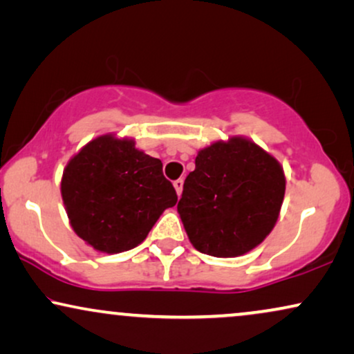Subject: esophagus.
<instances>
[{"label":"esophagus","mask_w":354,"mask_h":354,"mask_svg":"<svg viewBox=\"0 0 354 354\" xmlns=\"http://www.w3.org/2000/svg\"><path fill=\"white\" fill-rule=\"evenodd\" d=\"M183 185H185V181H183L181 178H180V180H176V181L173 183V186H174V189H176V194H178V196H181V192H183Z\"/></svg>","instance_id":"esophagus-1"}]
</instances>
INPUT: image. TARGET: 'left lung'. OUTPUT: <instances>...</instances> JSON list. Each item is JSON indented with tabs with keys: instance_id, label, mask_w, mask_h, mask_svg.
Returning a JSON list of instances; mask_svg holds the SVG:
<instances>
[{
	"instance_id": "8db88e82",
	"label": "left lung",
	"mask_w": 354,
	"mask_h": 354,
	"mask_svg": "<svg viewBox=\"0 0 354 354\" xmlns=\"http://www.w3.org/2000/svg\"><path fill=\"white\" fill-rule=\"evenodd\" d=\"M285 183L280 163L252 140L232 138L199 150L178 202L192 246L214 257L259 246L279 218Z\"/></svg>"
}]
</instances>
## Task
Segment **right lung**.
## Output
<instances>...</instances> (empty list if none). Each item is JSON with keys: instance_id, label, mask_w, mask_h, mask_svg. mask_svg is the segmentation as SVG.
Instances as JSON below:
<instances>
[{"instance_id": "add662e5", "label": "right lung", "mask_w": 354, "mask_h": 354, "mask_svg": "<svg viewBox=\"0 0 354 354\" xmlns=\"http://www.w3.org/2000/svg\"><path fill=\"white\" fill-rule=\"evenodd\" d=\"M61 196L71 226L93 249L129 251L144 241L165 209L176 204L162 162L133 139H93L66 165Z\"/></svg>"}]
</instances>
